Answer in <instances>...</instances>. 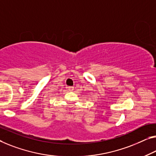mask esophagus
Masks as SVG:
<instances>
[{
	"label": "esophagus",
	"instance_id": "esophagus-1",
	"mask_svg": "<svg viewBox=\"0 0 156 156\" xmlns=\"http://www.w3.org/2000/svg\"><path fill=\"white\" fill-rule=\"evenodd\" d=\"M68 88L69 91H72V90H74V87H73V86H69V87H68Z\"/></svg>",
	"mask_w": 156,
	"mask_h": 156
}]
</instances>
